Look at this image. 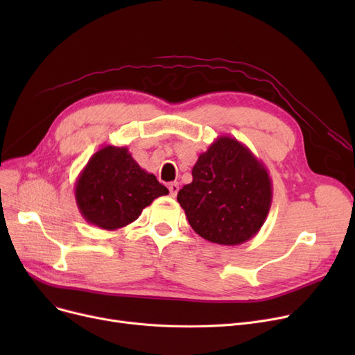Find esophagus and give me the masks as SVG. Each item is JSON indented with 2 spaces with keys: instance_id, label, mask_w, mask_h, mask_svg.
<instances>
[{
  "instance_id": "1",
  "label": "esophagus",
  "mask_w": 355,
  "mask_h": 355,
  "mask_svg": "<svg viewBox=\"0 0 355 355\" xmlns=\"http://www.w3.org/2000/svg\"><path fill=\"white\" fill-rule=\"evenodd\" d=\"M168 190H170V194H171L173 197H175L177 193H178V190H180V184H178V182H171L170 185H168Z\"/></svg>"
}]
</instances>
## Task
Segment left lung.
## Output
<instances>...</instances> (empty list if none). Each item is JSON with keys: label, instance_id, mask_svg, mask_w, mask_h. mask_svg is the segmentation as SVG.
Segmentation results:
<instances>
[{"label": "left lung", "instance_id": "8db88e82", "mask_svg": "<svg viewBox=\"0 0 355 355\" xmlns=\"http://www.w3.org/2000/svg\"><path fill=\"white\" fill-rule=\"evenodd\" d=\"M177 200L193 230L207 241L237 246L254 237L272 206L265 164L232 137H217L193 166Z\"/></svg>", "mask_w": 355, "mask_h": 355}]
</instances>
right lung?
<instances>
[{
	"instance_id": "obj_1",
	"label": "right lung",
	"mask_w": 355,
	"mask_h": 355,
	"mask_svg": "<svg viewBox=\"0 0 355 355\" xmlns=\"http://www.w3.org/2000/svg\"><path fill=\"white\" fill-rule=\"evenodd\" d=\"M168 189L138 165L128 146L103 145L90 157L74 182V198L83 218L105 230L135 221Z\"/></svg>"
}]
</instances>
